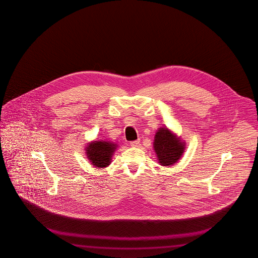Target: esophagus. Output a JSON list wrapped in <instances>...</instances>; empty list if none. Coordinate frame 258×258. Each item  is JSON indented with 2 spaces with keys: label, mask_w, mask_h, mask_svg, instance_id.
Wrapping results in <instances>:
<instances>
[{
  "label": "esophagus",
  "mask_w": 258,
  "mask_h": 258,
  "mask_svg": "<svg viewBox=\"0 0 258 258\" xmlns=\"http://www.w3.org/2000/svg\"><path fill=\"white\" fill-rule=\"evenodd\" d=\"M139 144H140V140L132 141V142H130V145L133 146V147H137V146H139Z\"/></svg>",
  "instance_id": "1"
}]
</instances>
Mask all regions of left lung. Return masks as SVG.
<instances>
[{
  "mask_svg": "<svg viewBox=\"0 0 258 258\" xmlns=\"http://www.w3.org/2000/svg\"><path fill=\"white\" fill-rule=\"evenodd\" d=\"M153 147L161 165L170 166L179 160L184 152V144L167 128L158 130Z\"/></svg>",
  "mask_w": 258,
  "mask_h": 258,
  "instance_id": "obj_1",
  "label": "left lung"
}]
</instances>
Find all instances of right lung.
<instances>
[{
    "mask_svg": "<svg viewBox=\"0 0 258 258\" xmlns=\"http://www.w3.org/2000/svg\"><path fill=\"white\" fill-rule=\"evenodd\" d=\"M116 145L105 141H96L87 147V154L92 164L97 168L109 165L111 157L114 154Z\"/></svg>",
    "mask_w": 258,
    "mask_h": 258,
    "instance_id": "right-lung-1",
    "label": "right lung"
}]
</instances>
